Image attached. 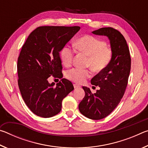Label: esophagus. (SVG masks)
<instances>
[{
  "instance_id": "obj_1",
  "label": "esophagus",
  "mask_w": 148,
  "mask_h": 148,
  "mask_svg": "<svg viewBox=\"0 0 148 148\" xmlns=\"http://www.w3.org/2000/svg\"><path fill=\"white\" fill-rule=\"evenodd\" d=\"M74 87L75 89H77V88H79L80 86H79V85H77V84H74Z\"/></svg>"
}]
</instances>
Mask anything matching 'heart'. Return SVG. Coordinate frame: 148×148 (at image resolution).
I'll use <instances>...</instances> for the list:
<instances>
[{
  "label": "heart",
  "instance_id": "b5f03b06",
  "mask_svg": "<svg viewBox=\"0 0 148 148\" xmlns=\"http://www.w3.org/2000/svg\"><path fill=\"white\" fill-rule=\"evenodd\" d=\"M74 47L77 51L87 56L86 66L92 71L99 72L106 68L112 58V49L106 46L104 40L92 35H84L77 40ZM75 54V50L68 46L62 47L60 57L62 64L69 67L71 66ZM89 69L73 68L66 72V77L76 84H82L91 76Z\"/></svg>",
  "mask_w": 148,
  "mask_h": 148
}]
</instances>
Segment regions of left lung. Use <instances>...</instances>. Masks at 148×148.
Wrapping results in <instances>:
<instances>
[{
  "mask_svg": "<svg viewBox=\"0 0 148 148\" xmlns=\"http://www.w3.org/2000/svg\"><path fill=\"white\" fill-rule=\"evenodd\" d=\"M92 32L108 37L113 53L108 66L91 79V84L100 89L92 93L88 87H83L86 95L79 104L84 116L99 120L108 116L121 101L128 84L131 59L126 40L117 30L103 27Z\"/></svg>",
  "mask_w": 148,
  "mask_h": 148,
  "instance_id": "left-lung-1",
  "label": "left lung"
}]
</instances>
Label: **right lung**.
<instances>
[{
    "mask_svg": "<svg viewBox=\"0 0 148 148\" xmlns=\"http://www.w3.org/2000/svg\"><path fill=\"white\" fill-rule=\"evenodd\" d=\"M79 29L78 26L37 27L22 46L17 60V82L22 98L36 116L47 118L59 114L62 99L74 89L68 79L62 78L55 86L47 78L62 77L59 52Z\"/></svg>",
    "mask_w": 148,
    "mask_h": 148,
    "instance_id": "add662e5",
    "label": "right lung"
}]
</instances>
